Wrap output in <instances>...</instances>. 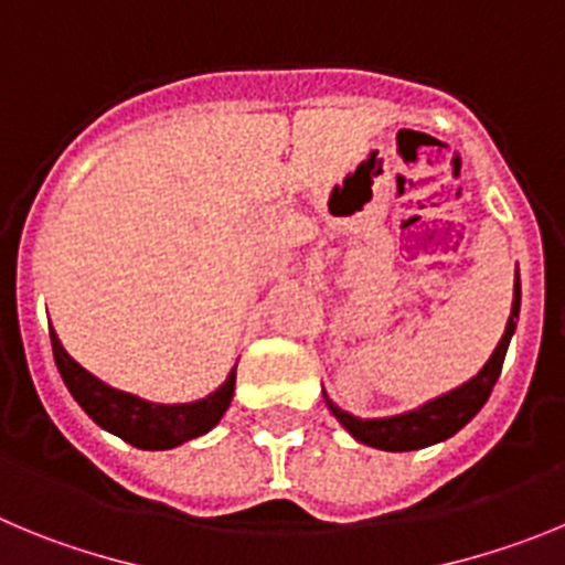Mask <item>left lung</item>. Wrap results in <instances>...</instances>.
<instances>
[{"mask_svg": "<svg viewBox=\"0 0 565 565\" xmlns=\"http://www.w3.org/2000/svg\"><path fill=\"white\" fill-rule=\"evenodd\" d=\"M518 312H521V281H518L515 273V292H512V312L507 320V329L498 340L495 352L490 354V360L484 363V369L476 374V377L467 380L459 388L447 391V394L436 396L430 403L419 405L414 411H405V414L396 416H383V419H360V416L345 414L338 405L329 399L327 405L338 422L343 425L349 434L358 441L369 447H377V450H391V454H405V450H419V447L436 445V441L450 439L454 434H459L472 416L484 408V403L490 399V391L495 385L498 374H501V365H504L507 349H510V340L515 334Z\"/></svg>", "mask_w": 565, "mask_h": 565, "instance_id": "left-lung-1", "label": "left lung"}]
</instances>
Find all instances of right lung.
<instances>
[{"label": "right lung", "mask_w": 565, "mask_h": 565, "mask_svg": "<svg viewBox=\"0 0 565 565\" xmlns=\"http://www.w3.org/2000/svg\"><path fill=\"white\" fill-rule=\"evenodd\" d=\"M50 343H53V358L61 371V380L70 388V394L75 396V403L89 414L95 425L120 436L129 445L140 447V450H171L182 441L207 434L222 419V414H225L233 399L236 369L205 399L182 405H160L146 403L140 396L100 383L95 374H89L84 365H78L64 352V345H61L58 334L53 329H50Z\"/></svg>", "instance_id": "right-lung-1"}]
</instances>
